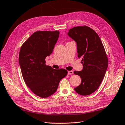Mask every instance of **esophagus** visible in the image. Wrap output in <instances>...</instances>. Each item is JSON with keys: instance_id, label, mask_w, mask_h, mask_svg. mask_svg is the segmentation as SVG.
I'll use <instances>...</instances> for the list:
<instances>
[{"instance_id": "34e87169", "label": "esophagus", "mask_w": 125, "mask_h": 125, "mask_svg": "<svg viewBox=\"0 0 125 125\" xmlns=\"http://www.w3.org/2000/svg\"><path fill=\"white\" fill-rule=\"evenodd\" d=\"M68 74H70V75L73 74V71H68Z\"/></svg>"}]
</instances>
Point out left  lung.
<instances>
[{
    "label": "left lung",
    "instance_id": "obj_1",
    "mask_svg": "<svg viewBox=\"0 0 125 125\" xmlns=\"http://www.w3.org/2000/svg\"><path fill=\"white\" fill-rule=\"evenodd\" d=\"M68 35L77 42L78 57L82 58L83 63L82 71L74 72L81 78L74 90L80 95H88L100 86L108 67L105 48L98 34L87 26L73 27Z\"/></svg>",
    "mask_w": 125,
    "mask_h": 125
}]
</instances>
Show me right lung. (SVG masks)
<instances>
[{"label": "right lung", "instance_id": "add662e5", "mask_svg": "<svg viewBox=\"0 0 125 125\" xmlns=\"http://www.w3.org/2000/svg\"><path fill=\"white\" fill-rule=\"evenodd\" d=\"M59 31L34 32L20 47L19 62L25 83L33 93L45 98L54 94L60 80L67 74L65 69L55 70L46 65L45 58L53 52Z\"/></svg>", "mask_w": 125, "mask_h": 125}]
</instances>
